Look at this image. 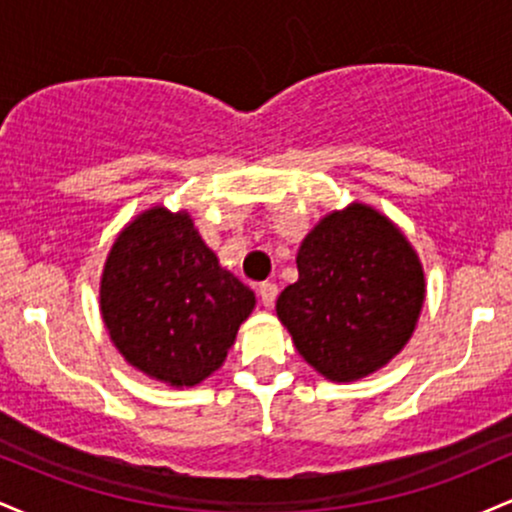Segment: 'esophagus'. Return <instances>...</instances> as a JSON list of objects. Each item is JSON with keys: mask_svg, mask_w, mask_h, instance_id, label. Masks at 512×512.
Listing matches in <instances>:
<instances>
[{"mask_svg": "<svg viewBox=\"0 0 512 512\" xmlns=\"http://www.w3.org/2000/svg\"><path fill=\"white\" fill-rule=\"evenodd\" d=\"M257 293H260V301H262L264 308H272L279 289H276V284H260V289H257Z\"/></svg>", "mask_w": 512, "mask_h": 512, "instance_id": "1", "label": "esophagus"}]
</instances>
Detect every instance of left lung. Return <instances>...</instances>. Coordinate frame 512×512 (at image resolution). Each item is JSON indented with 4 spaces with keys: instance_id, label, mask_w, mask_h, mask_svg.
<instances>
[{
    "instance_id": "left-lung-1",
    "label": "left lung",
    "mask_w": 512,
    "mask_h": 512,
    "mask_svg": "<svg viewBox=\"0 0 512 512\" xmlns=\"http://www.w3.org/2000/svg\"><path fill=\"white\" fill-rule=\"evenodd\" d=\"M298 281L276 301L298 354L334 383L366 378L409 342L426 296L424 269L387 216L354 202L305 236Z\"/></svg>"
}]
</instances>
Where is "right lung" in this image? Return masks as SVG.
Segmentation results:
<instances>
[{
    "mask_svg": "<svg viewBox=\"0 0 512 512\" xmlns=\"http://www.w3.org/2000/svg\"><path fill=\"white\" fill-rule=\"evenodd\" d=\"M255 293L221 267L187 211L146 209L122 228L101 276V315L129 366L192 387L226 361Z\"/></svg>",
    "mask_w": 512,
    "mask_h": 512,
    "instance_id": "obj_1",
    "label": "right lung"
}]
</instances>
